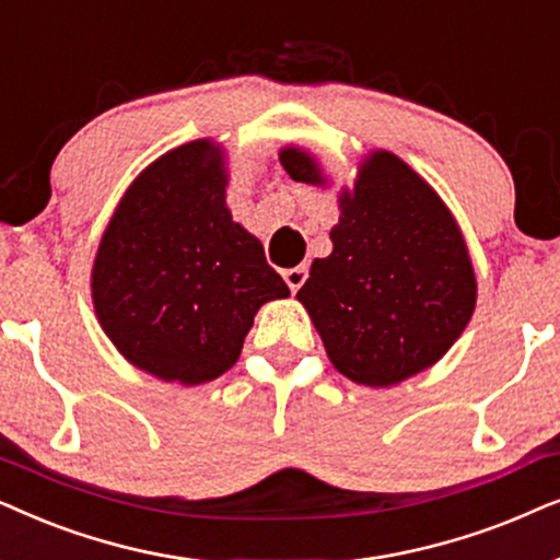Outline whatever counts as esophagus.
Listing matches in <instances>:
<instances>
[{
    "instance_id": "34e87169",
    "label": "esophagus",
    "mask_w": 560,
    "mask_h": 560,
    "mask_svg": "<svg viewBox=\"0 0 560 560\" xmlns=\"http://www.w3.org/2000/svg\"><path fill=\"white\" fill-rule=\"evenodd\" d=\"M307 276H310L307 266H294V268H287V271H284V281L289 284V289H292V292L296 294L304 281H307Z\"/></svg>"
}]
</instances>
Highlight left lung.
<instances>
[{
  "instance_id": "left-lung-1",
  "label": "left lung",
  "mask_w": 560,
  "mask_h": 560,
  "mask_svg": "<svg viewBox=\"0 0 560 560\" xmlns=\"http://www.w3.org/2000/svg\"><path fill=\"white\" fill-rule=\"evenodd\" d=\"M281 166L294 182L323 184L296 148L281 151ZM330 241L296 300L335 369L355 384L392 386L443 358L474 315L476 279L441 197L394 153H371L353 194H342Z\"/></svg>"
}]
</instances>
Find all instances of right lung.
<instances>
[{
    "instance_id": "right-lung-1",
    "label": "right lung",
    "mask_w": 560,
    "mask_h": 560,
    "mask_svg": "<svg viewBox=\"0 0 560 560\" xmlns=\"http://www.w3.org/2000/svg\"><path fill=\"white\" fill-rule=\"evenodd\" d=\"M225 184L207 140L161 155L122 197L96 253L92 296L104 332L163 382L225 374L260 304L289 296L258 237L230 218Z\"/></svg>"
}]
</instances>
